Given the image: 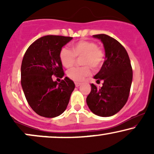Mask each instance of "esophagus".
Returning a JSON list of instances; mask_svg holds the SVG:
<instances>
[{
  "instance_id": "34e87169",
  "label": "esophagus",
  "mask_w": 154,
  "mask_h": 154,
  "mask_svg": "<svg viewBox=\"0 0 154 154\" xmlns=\"http://www.w3.org/2000/svg\"><path fill=\"white\" fill-rule=\"evenodd\" d=\"M80 85H81L80 82H75V86H76V87H79V86Z\"/></svg>"
}]
</instances>
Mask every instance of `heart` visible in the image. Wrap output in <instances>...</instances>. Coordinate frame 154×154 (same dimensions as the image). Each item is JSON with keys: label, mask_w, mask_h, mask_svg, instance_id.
<instances>
[{"label": "heart", "mask_w": 154, "mask_h": 154, "mask_svg": "<svg viewBox=\"0 0 154 154\" xmlns=\"http://www.w3.org/2000/svg\"><path fill=\"white\" fill-rule=\"evenodd\" d=\"M80 59L82 66L74 67L67 72V77L75 82H81L91 75V67L93 70L100 68L104 61L105 53L102 48L91 40H81L70 45V51L61 49L59 60L65 68H70L75 64L76 58Z\"/></svg>", "instance_id": "heart-1"}]
</instances>
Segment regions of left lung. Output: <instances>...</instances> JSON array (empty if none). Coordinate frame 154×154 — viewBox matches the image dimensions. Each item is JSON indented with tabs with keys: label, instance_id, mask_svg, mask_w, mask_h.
I'll return each mask as SVG.
<instances>
[{
	"label": "left lung",
	"instance_id": "obj_1",
	"mask_svg": "<svg viewBox=\"0 0 154 154\" xmlns=\"http://www.w3.org/2000/svg\"><path fill=\"white\" fill-rule=\"evenodd\" d=\"M103 43L106 60L94 78L103 80V86L91 84L86 102L93 113L100 116L114 115L128 101L132 80V69L128 54L116 39L105 34L95 35Z\"/></svg>",
	"mask_w": 154,
	"mask_h": 154
}]
</instances>
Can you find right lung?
Returning a JSON list of instances; mask_svg holds the SVG:
<instances>
[{
    "label": "right lung",
    "instance_id": "1",
    "mask_svg": "<svg viewBox=\"0 0 154 154\" xmlns=\"http://www.w3.org/2000/svg\"><path fill=\"white\" fill-rule=\"evenodd\" d=\"M72 37L46 35L29 45L21 66V84L28 103L38 115L59 116L66 110L75 83L65 77L59 83L52 76H64L59 53Z\"/></svg>",
    "mask_w": 154,
    "mask_h": 154
}]
</instances>
